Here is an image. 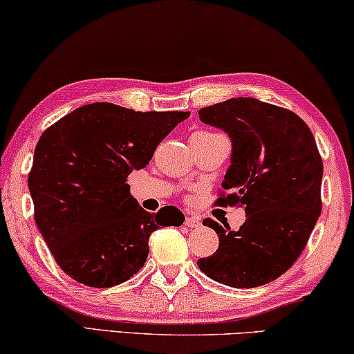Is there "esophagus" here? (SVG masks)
Listing matches in <instances>:
<instances>
[{
  "instance_id": "34e87169",
  "label": "esophagus",
  "mask_w": 354,
  "mask_h": 354,
  "mask_svg": "<svg viewBox=\"0 0 354 354\" xmlns=\"http://www.w3.org/2000/svg\"><path fill=\"white\" fill-rule=\"evenodd\" d=\"M186 225L189 227V228H197V227H200L201 225V221L198 217H195V216H190V217H186Z\"/></svg>"
}]
</instances>
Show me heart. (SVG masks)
<instances>
[{"label": "heart", "instance_id": "heart-1", "mask_svg": "<svg viewBox=\"0 0 354 354\" xmlns=\"http://www.w3.org/2000/svg\"><path fill=\"white\" fill-rule=\"evenodd\" d=\"M198 133H203V136H206V133H207V136H211L209 132H198Z\"/></svg>", "mask_w": 354, "mask_h": 354}]
</instances>
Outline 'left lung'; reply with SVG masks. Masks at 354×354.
I'll list each match as a JSON object with an SVG mask.
<instances>
[{"mask_svg": "<svg viewBox=\"0 0 354 354\" xmlns=\"http://www.w3.org/2000/svg\"><path fill=\"white\" fill-rule=\"evenodd\" d=\"M205 124L232 140V165L217 206H243L236 232L212 218L218 248L197 265L233 288H255L288 271L322 212L323 162L310 129L291 110L254 97H233L198 111ZM225 193V192H223Z\"/></svg>", "mask_w": 354, "mask_h": 354, "instance_id": "8db88e82", "label": "left lung"}]
</instances>
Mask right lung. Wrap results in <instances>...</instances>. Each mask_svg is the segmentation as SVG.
I'll list each match as a JSON object with an SVG mask.
<instances>
[{
    "instance_id": "add662e5",
    "label": "right lung",
    "mask_w": 354,
    "mask_h": 354,
    "mask_svg": "<svg viewBox=\"0 0 354 354\" xmlns=\"http://www.w3.org/2000/svg\"><path fill=\"white\" fill-rule=\"evenodd\" d=\"M190 111H136L94 102L71 111L39 138L28 187L35 221L58 266L77 282L110 288L143 268L159 227L184 214H151L131 195L127 176Z\"/></svg>"
}]
</instances>
